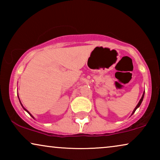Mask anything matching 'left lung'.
<instances>
[{
	"label": "left lung",
	"mask_w": 160,
	"mask_h": 160,
	"mask_svg": "<svg viewBox=\"0 0 160 160\" xmlns=\"http://www.w3.org/2000/svg\"><path fill=\"white\" fill-rule=\"evenodd\" d=\"M143 97H144V93L143 94V96H142V98H141V100H140V101H139V102H138V104L137 105V106H136V107H135V108L134 109V111H133V112H132V115L133 114V113H135V111H136V109L138 108V107L140 106H141V102H142V101H143Z\"/></svg>",
	"instance_id": "obj_1"
}]
</instances>
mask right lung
<instances>
[{
	"mask_svg": "<svg viewBox=\"0 0 160 160\" xmlns=\"http://www.w3.org/2000/svg\"><path fill=\"white\" fill-rule=\"evenodd\" d=\"M18 98H19V97H18ZM19 102H20V100H19ZM21 105H22V103H21ZM22 107H23V106H22ZM23 108H24V109H25V111H27V112H28V113H29V114H30V116H31V117H32V118H33V117H32V115H31V114H30V113H29V112H28V110H26V109H25V108H24V107H23Z\"/></svg>",
	"mask_w": 160,
	"mask_h": 160,
	"instance_id": "obj_1",
	"label": "right lung"
}]
</instances>
